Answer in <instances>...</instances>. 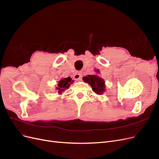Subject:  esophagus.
<instances>
[{
  "instance_id": "obj_1",
  "label": "esophagus",
  "mask_w": 159,
  "mask_h": 159,
  "mask_svg": "<svg viewBox=\"0 0 159 159\" xmlns=\"http://www.w3.org/2000/svg\"><path fill=\"white\" fill-rule=\"evenodd\" d=\"M81 78V71H78V72H76V73L74 74V78L76 80H80Z\"/></svg>"
}]
</instances>
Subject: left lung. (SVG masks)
<instances>
[{
	"instance_id": "8db88e82",
	"label": "left lung",
	"mask_w": 159,
	"mask_h": 159,
	"mask_svg": "<svg viewBox=\"0 0 159 159\" xmlns=\"http://www.w3.org/2000/svg\"><path fill=\"white\" fill-rule=\"evenodd\" d=\"M95 71L99 72V70H97ZM83 80L91 85L95 93L101 95L105 91V81L99 77L95 75H88L84 76Z\"/></svg>"
}]
</instances>
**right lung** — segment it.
<instances>
[{"instance_id":"obj_1","label":"right lung","mask_w":159,"mask_h":159,"mask_svg":"<svg viewBox=\"0 0 159 159\" xmlns=\"http://www.w3.org/2000/svg\"><path fill=\"white\" fill-rule=\"evenodd\" d=\"M74 81H71V79L70 78H64L63 80H61L59 82H58V88H57V89L58 90V93H61L62 91H64V90L68 89L70 83L72 84Z\"/></svg>"}]
</instances>
